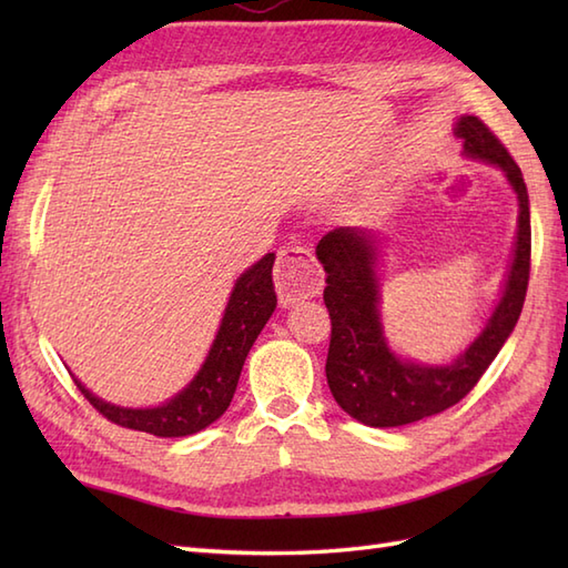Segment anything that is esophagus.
<instances>
[{
	"instance_id": "34e87169",
	"label": "esophagus",
	"mask_w": 568,
	"mask_h": 568,
	"mask_svg": "<svg viewBox=\"0 0 568 568\" xmlns=\"http://www.w3.org/2000/svg\"><path fill=\"white\" fill-rule=\"evenodd\" d=\"M275 287L281 305L287 307L320 293L322 268L303 246H285L277 253L275 263Z\"/></svg>"
}]
</instances>
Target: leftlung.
<instances>
[{"instance_id": "8db88e82", "label": "left lung", "mask_w": 568, "mask_h": 568, "mask_svg": "<svg viewBox=\"0 0 568 568\" xmlns=\"http://www.w3.org/2000/svg\"><path fill=\"white\" fill-rule=\"evenodd\" d=\"M454 134L464 141V155L500 168L520 204L517 241L503 297L484 332L449 366H425L390 352L381 327V285L376 277L378 239L356 226H336L317 244V258L327 273L324 305L329 310L332 339L327 383L344 413L368 427H400L439 415L474 390L486 368L508 342L525 305L529 283V197L523 171L500 139L478 116H462Z\"/></svg>"}]
</instances>
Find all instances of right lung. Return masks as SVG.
<instances>
[{
	"label": "right lung",
	"mask_w": 568,
	"mask_h": 568,
	"mask_svg": "<svg viewBox=\"0 0 568 568\" xmlns=\"http://www.w3.org/2000/svg\"><path fill=\"white\" fill-rule=\"evenodd\" d=\"M273 261L275 253H265L258 263H253L246 273H241L207 358H204L197 376L173 400L146 409L116 407L100 400L98 395H92L80 381H75L80 393L88 397L90 405L102 417L114 422V425L149 432L155 437H187V434L210 427L232 403L251 346L258 339L261 329L277 305Z\"/></svg>",
	"instance_id": "right-lung-1"
}]
</instances>
